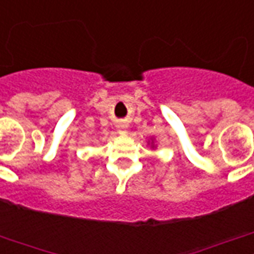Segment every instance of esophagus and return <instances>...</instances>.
<instances>
[{"instance_id": "34e87169", "label": "esophagus", "mask_w": 254, "mask_h": 254, "mask_svg": "<svg viewBox=\"0 0 254 254\" xmlns=\"http://www.w3.org/2000/svg\"><path fill=\"white\" fill-rule=\"evenodd\" d=\"M120 131H123V130H120Z\"/></svg>"}]
</instances>
